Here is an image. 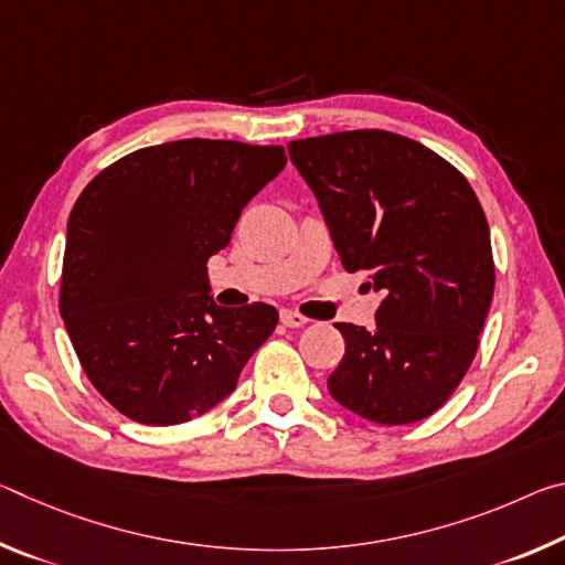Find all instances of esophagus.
<instances>
[{
  "instance_id": "esophagus-1",
  "label": "esophagus",
  "mask_w": 565,
  "mask_h": 565,
  "mask_svg": "<svg viewBox=\"0 0 565 565\" xmlns=\"http://www.w3.org/2000/svg\"><path fill=\"white\" fill-rule=\"evenodd\" d=\"M281 323L289 329H299V327H303V323H309V319L301 317V313L294 309H281Z\"/></svg>"
}]
</instances>
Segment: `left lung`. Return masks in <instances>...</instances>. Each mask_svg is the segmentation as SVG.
<instances>
[{
	"label": "left lung",
	"instance_id": "left-lung-1",
	"mask_svg": "<svg viewBox=\"0 0 565 565\" xmlns=\"http://www.w3.org/2000/svg\"><path fill=\"white\" fill-rule=\"evenodd\" d=\"M289 157L317 196L347 271L384 294L376 327L337 323L329 376L343 408L401 426L431 416L471 366L493 299L489 222L461 171L381 129L299 139Z\"/></svg>",
	"mask_w": 565,
	"mask_h": 565
}]
</instances>
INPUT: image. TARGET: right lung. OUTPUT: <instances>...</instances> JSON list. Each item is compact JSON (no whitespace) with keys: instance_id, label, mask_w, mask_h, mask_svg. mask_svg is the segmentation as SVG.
<instances>
[{"instance_id":"add662e5","label":"right lung","mask_w":565,"mask_h":565,"mask_svg":"<svg viewBox=\"0 0 565 565\" xmlns=\"http://www.w3.org/2000/svg\"><path fill=\"white\" fill-rule=\"evenodd\" d=\"M284 167L281 147L181 139L114 161L76 199L60 311L82 369L124 416H204L271 337L279 311L214 303L206 262Z\"/></svg>"}]
</instances>
